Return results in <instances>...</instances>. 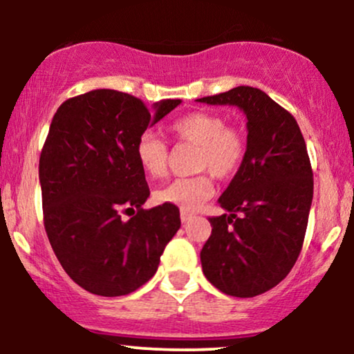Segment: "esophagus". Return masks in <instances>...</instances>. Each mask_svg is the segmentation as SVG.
Listing matches in <instances>:
<instances>
[{"instance_id":"esophagus-1","label":"esophagus","mask_w":354,"mask_h":354,"mask_svg":"<svg viewBox=\"0 0 354 354\" xmlns=\"http://www.w3.org/2000/svg\"><path fill=\"white\" fill-rule=\"evenodd\" d=\"M180 216H181V221H183V223H188L189 219H193V218H194V214H193V213H189V211H186V209H181Z\"/></svg>"}]
</instances>
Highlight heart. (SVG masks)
<instances>
[{"instance_id":"b5f03b06","label":"heart","mask_w":354,"mask_h":354,"mask_svg":"<svg viewBox=\"0 0 354 354\" xmlns=\"http://www.w3.org/2000/svg\"><path fill=\"white\" fill-rule=\"evenodd\" d=\"M173 138L180 143L198 145L196 168L208 169L219 180H228L241 168L246 156V136L241 129L226 126L219 113L193 111L169 124ZM136 160L141 169L151 178H161L168 169V145L153 133L145 131L136 141ZM209 173L178 178L156 191L160 203L196 209L214 193Z\"/></svg>"}]
</instances>
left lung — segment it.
<instances>
[{
	"label": "left lung",
	"instance_id": "left-lung-1",
	"mask_svg": "<svg viewBox=\"0 0 354 354\" xmlns=\"http://www.w3.org/2000/svg\"><path fill=\"white\" fill-rule=\"evenodd\" d=\"M198 101L234 104L248 118L245 161L219 198L201 250L206 279L225 295L253 298L286 278L301 253L313 169L295 116L265 91L238 86Z\"/></svg>",
	"mask_w": 354,
	"mask_h": 354
}]
</instances>
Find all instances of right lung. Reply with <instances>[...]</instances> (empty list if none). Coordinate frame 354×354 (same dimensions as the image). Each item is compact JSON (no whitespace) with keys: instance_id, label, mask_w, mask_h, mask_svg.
I'll use <instances>...</instances> for the list:
<instances>
[{"instance_id":"obj_1","label":"right lung","mask_w":354,"mask_h":354,"mask_svg":"<svg viewBox=\"0 0 354 354\" xmlns=\"http://www.w3.org/2000/svg\"><path fill=\"white\" fill-rule=\"evenodd\" d=\"M180 103L165 100L151 111L128 93L95 89L53 116L39 156L44 230L63 270L89 293L143 286L180 230L178 206L141 208L149 188L135 151L146 128Z\"/></svg>"}]
</instances>
